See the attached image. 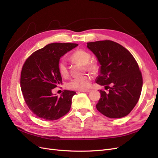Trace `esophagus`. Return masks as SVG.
Returning a JSON list of instances; mask_svg holds the SVG:
<instances>
[{
	"label": "esophagus",
	"mask_w": 158,
	"mask_h": 158,
	"mask_svg": "<svg viewBox=\"0 0 158 158\" xmlns=\"http://www.w3.org/2000/svg\"><path fill=\"white\" fill-rule=\"evenodd\" d=\"M90 89H84V90H81L80 92H86V93H88L90 92Z\"/></svg>",
	"instance_id": "34e87169"
}]
</instances>
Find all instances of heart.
<instances>
[{
	"label": "heart",
	"mask_w": 158,
	"mask_h": 158,
	"mask_svg": "<svg viewBox=\"0 0 158 158\" xmlns=\"http://www.w3.org/2000/svg\"><path fill=\"white\" fill-rule=\"evenodd\" d=\"M70 59L73 61L76 62V63L85 65V69L88 71L91 72V73H96L98 71V64L95 62L89 61L91 59V55L87 51L82 49H78L73 52V54L70 56ZM59 70L62 76H67L69 71L67 64H66L65 60H62L59 62ZM91 80H92V77L88 74L80 76V77H76L70 81L67 84V87L69 89L75 90L86 89L89 87Z\"/></svg>",
	"instance_id": "b5f03b06"
}]
</instances>
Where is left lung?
Segmentation results:
<instances>
[{
  "label": "left lung",
  "instance_id": "1",
  "mask_svg": "<svg viewBox=\"0 0 158 158\" xmlns=\"http://www.w3.org/2000/svg\"><path fill=\"white\" fill-rule=\"evenodd\" d=\"M87 47L100 64L95 82L109 88L107 94L99 91L97 109L109 118L127 116L135 107L142 88V76L136 60L125 47L110 40L87 43Z\"/></svg>",
  "mask_w": 158,
  "mask_h": 158
}]
</instances>
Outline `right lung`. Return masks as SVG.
<instances>
[{
  "mask_svg": "<svg viewBox=\"0 0 158 158\" xmlns=\"http://www.w3.org/2000/svg\"><path fill=\"white\" fill-rule=\"evenodd\" d=\"M76 44L54 43L31 54L23 64L20 85L27 106L36 116L44 120H57L69 111L74 91L64 90L60 97L52 93L62 83L59 60L75 48Z\"/></svg>",
  "mask_w": 158,
  "mask_h": 158,
  "instance_id": "1",
  "label": "right lung"
}]
</instances>
